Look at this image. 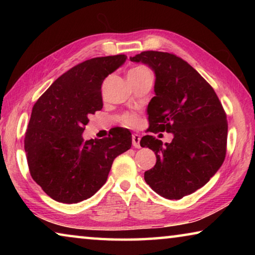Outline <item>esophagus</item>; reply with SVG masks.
<instances>
[{
    "instance_id": "obj_1",
    "label": "esophagus",
    "mask_w": 255,
    "mask_h": 255,
    "mask_svg": "<svg viewBox=\"0 0 255 255\" xmlns=\"http://www.w3.org/2000/svg\"><path fill=\"white\" fill-rule=\"evenodd\" d=\"M132 146L135 148H140V136L137 133L132 135Z\"/></svg>"
}]
</instances>
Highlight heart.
I'll return each instance as SVG.
<instances>
[{
  "label": "heart",
  "mask_w": 255,
  "mask_h": 255,
  "mask_svg": "<svg viewBox=\"0 0 255 255\" xmlns=\"http://www.w3.org/2000/svg\"><path fill=\"white\" fill-rule=\"evenodd\" d=\"M144 73H150V72L148 68L145 66H136V67H132L131 70L128 72V76L139 75V74H144ZM120 120H122L123 125H125V126L127 127L133 128L139 125V118H138V116L136 114H133V112H127V114L123 115V117Z\"/></svg>",
  "instance_id": "b5f03b06"
}]
</instances>
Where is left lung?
Segmentation results:
<instances>
[{
    "instance_id": "1",
    "label": "left lung",
    "mask_w": 255,
    "mask_h": 255,
    "mask_svg": "<svg viewBox=\"0 0 255 255\" xmlns=\"http://www.w3.org/2000/svg\"><path fill=\"white\" fill-rule=\"evenodd\" d=\"M155 73V97L147 107L148 131L173 133L171 143L154 136L141 147L156 155V164L144 179L166 199H181L208 182L225 159L227 120L210 84L195 68L173 54L147 50L130 57Z\"/></svg>"
}]
</instances>
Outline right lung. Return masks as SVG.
<instances>
[{
    "instance_id": "obj_1",
    "label": "right lung",
    "mask_w": 255,
    "mask_h": 255,
    "mask_svg": "<svg viewBox=\"0 0 255 255\" xmlns=\"http://www.w3.org/2000/svg\"><path fill=\"white\" fill-rule=\"evenodd\" d=\"M126 55L85 60L59 76L34 103L24 137L30 174L63 204L92 197L106 183L114 159L131 147V133L114 128L102 139L84 140L89 117L103 107V80Z\"/></svg>"
}]
</instances>
